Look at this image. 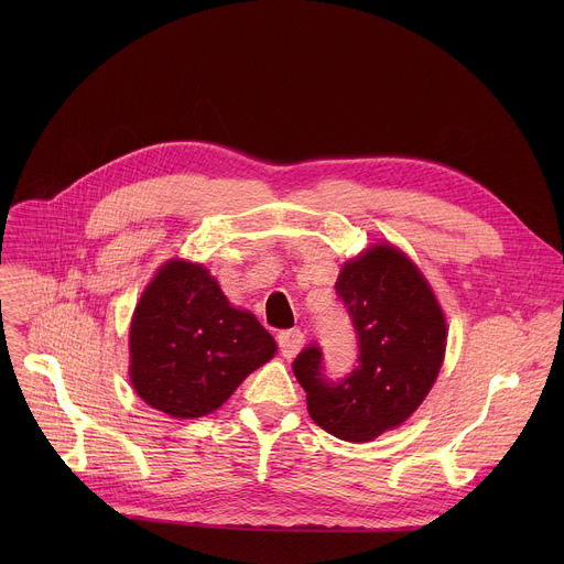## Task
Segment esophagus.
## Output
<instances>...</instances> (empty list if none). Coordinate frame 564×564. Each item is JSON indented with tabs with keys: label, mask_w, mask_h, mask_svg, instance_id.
<instances>
[{
	"label": "esophagus",
	"mask_w": 564,
	"mask_h": 564,
	"mask_svg": "<svg viewBox=\"0 0 564 564\" xmlns=\"http://www.w3.org/2000/svg\"><path fill=\"white\" fill-rule=\"evenodd\" d=\"M276 341H279L281 355H283L285 359H292V357H296V355L301 352V348L305 346V335H303L299 328H292V330L279 333Z\"/></svg>",
	"instance_id": "esophagus-1"
}]
</instances>
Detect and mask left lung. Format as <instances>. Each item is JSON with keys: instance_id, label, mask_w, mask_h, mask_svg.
Listing matches in <instances>:
<instances>
[{"instance_id": "1", "label": "left lung", "mask_w": 564, "mask_h": 564, "mask_svg": "<svg viewBox=\"0 0 564 564\" xmlns=\"http://www.w3.org/2000/svg\"><path fill=\"white\" fill-rule=\"evenodd\" d=\"M335 288L357 333V366L330 381L324 352L310 344L292 370L314 424L346 442H370L426 399L446 352V318L424 274L392 246L348 261Z\"/></svg>"}]
</instances>
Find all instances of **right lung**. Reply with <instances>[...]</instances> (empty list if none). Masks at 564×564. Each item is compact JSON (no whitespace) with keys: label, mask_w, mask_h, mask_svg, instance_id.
I'll use <instances>...</instances> for the list:
<instances>
[{"label":"right lung","mask_w":564,"mask_h":564,"mask_svg":"<svg viewBox=\"0 0 564 564\" xmlns=\"http://www.w3.org/2000/svg\"><path fill=\"white\" fill-rule=\"evenodd\" d=\"M276 341L248 312L231 307L198 263L170 261L142 292L129 330V377L155 411L194 420L220 409Z\"/></svg>","instance_id":"1"}]
</instances>
